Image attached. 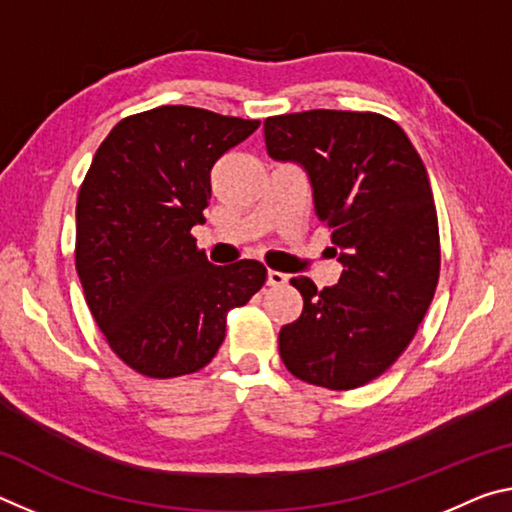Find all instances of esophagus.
<instances>
[{"label": "esophagus", "instance_id": "34e87169", "mask_svg": "<svg viewBox=\"0 0 512 512\" xmlns=\"http://www.w3.org/2000/svg\"><path fill=\"white\" fill-rule=\"evenodd\" d=\"M289 282V275L287 273H280V271H268L266 273V284L268 287H284V284Z\"/></svg>", "mask_w": 512, "mask_h": 512}]
</instances>
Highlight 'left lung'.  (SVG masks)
Listing matches in <instances>:
<instances>
[{
  "label": "left lung",
  "mask_w": 512,
  "mask_h": 512,
  "mask_svg": "<svg viewBox=\"0 0 512 512\" xmlns=\"http://www.w3.org/2000/svg\"><path fill=\"white\" fill-rule=\"evenodd\" d=\"M264 140L273 160L307 173L343 266L323 291L293 277L305 307L280 329V357L307 384L350 391L400 357L433 300L440 239L427 169L402 128L375 112L268 117Z\"/></svg>",
  "instance_id": "obj_1"
}]
</instances>
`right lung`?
Segmentation results:
<instances>
[{
	"instance_id": "1",
	"label": "right lung",
	"mask_w": 512,
	"mask_h": 512,
	"mask_svg": "<svg viewBox=\"0 0 512 512\" xmlns=\"http://www.w3.org/2000/svg\"><path fill=\"white\" fill-rule=\"evenodd\" d=\"M259 121L189 106L121 119L94 153L76 201V273L112 352L146 377L201 370L225 314L262 289L255 259L212 264L196 239L210 171Z\"/></svg>"
}]
</instances>
